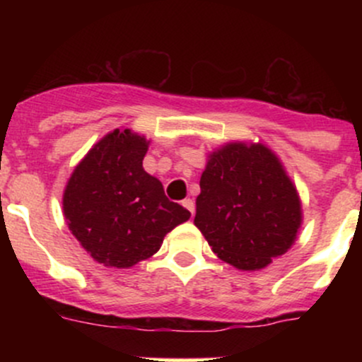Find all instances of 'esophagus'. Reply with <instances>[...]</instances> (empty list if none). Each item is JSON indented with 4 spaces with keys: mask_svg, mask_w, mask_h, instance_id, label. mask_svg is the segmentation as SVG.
Listing matches in <instances>:
<instances>
[{
    "mask_svg": "<svg viewBox=\"0 0 362 362\" xmlns=\"http://www.w3.org/2000/svg\"><path fill=\"white\" fill-rule=\"evenodd\" d=\"M182 206H184V208H187V210L191 211V215H194V211H196V204H194V202H192L191 198L184 199V202H182Z\"/></svg>",
    "mask_w": 362,
    "mask_h": 362,
    "instance_id": "1",
    "label": "esophagus"
}]
</instances>
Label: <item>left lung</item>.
<instances>
[{"instance_id":"obj_1","label":"left lung","mask_w":362,"mask_h":362,"mask_svg":"<svg viewBox=\"0 0 362 362\" xmlns=\"http://www.w3.org/2000/svg\"><path fill=\"white\" fill-rule=\"evenodd\" d=\"M199 187L194 224L222 261L261 269L291 249L301 204L280 160L264 145L231 144L214 152Z\"/></svg>"}]
</instances>
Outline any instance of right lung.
Returning a JSON list of instances; mask_svg holds the SVG:
<instances>
[{"label":"right lung","mask_w":362,"mask_h":362,"mask_svg":"<svg viewBox=\"0 0 362 362\" xmlns=\"http://www.w3.org/2000/svg\"><path fill=\"white\" fill-rule=\"evenodd\" d=\"M147 147L144 136L115 129L90 148L64 191L69 231L105 266L129 268L148 259L166 233L191 217L144 170Z\"/></svg>","instance_id":"right-lung-1"}]
</instances>
